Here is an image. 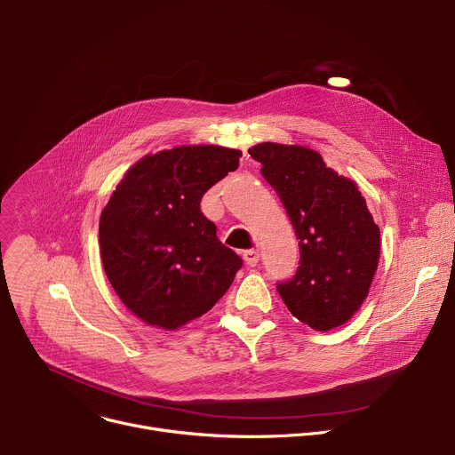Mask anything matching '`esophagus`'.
I'll return each mask as SVG.
<instances>
[{"mask_svg":"<svg viewBox=\"0 0 455 455\" xmlns=\"http://www.w3.org/2000/svg\"><path fill=\"white\" fill-rule=\"evenodd\" d=\"M243 259H244V263L248 265V267H255L257 263H259V250H244L243 251Z\"/></svg>","mask_w":455,"mask_h":455,"instance_id":"34e87169","label":"esophagus"}]
</instances>
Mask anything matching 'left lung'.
<instances>
[{"mask_svg":"<svg viewBox=\"0 0 455 455\" xmlns=\"http://www.w3.org/2000/svg\"><path fill=\"white\" fill-rule=\"evenodd\" d=\"M248 155L261 162L299 239V268L277 283L279 295L316 331L342 326L365 300L379 259V228L363 196L313 149L265 142Z\"/></svg>","mask_w":455,"mask_h":455,"instance_id":"obj_1","label":"left lung"}]
</instances>
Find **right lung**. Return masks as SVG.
Masks as SVG:
<instances>
[{
	"label": "right lung",
	"instance_id": "right-lung-1",
	"mask_svg": "<svg viewBox=\"0 0 455 455\" xmlns=\"http://www.w3.org/2000/svg\"><path fill=\"white\" fill-rule=\"evenodd\" d=\"M241 151L181 146L129 169L100 214L104 272L139 318L178 330L230 288L241 257L200 209L204 194L239 165Z\"/></svg>",
	"mask_w": 455,
	"mask_h": 455
}]
</instances>
